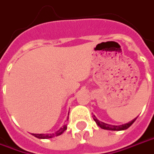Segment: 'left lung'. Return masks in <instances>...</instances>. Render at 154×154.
<instances>
[{
	"instance_id": "8db88e82",
	"label": "left lung",
	"mask_w": 154,
	"mask_h": 154,
	"mask_svg": "<svg viewBox=\"0 0 154 154\" xmlns=\"http://www.w3.org/2000/svg\"><path fill=\"white\" fill-rule=\"evenodd\" d=\"M136 119H137V117L134 118L132 121H131V122H129L128 123L122 124V125H119V126H115V125H110V124L105 123V122H100V121H99V120L97 119V118L95 117V116L94 115V121L96 122V124L99 126L100 128H102V129H105V130H111V131H122V130H126V129H128L129 127L132 126V123L136 121Z\"/></svg>"
}]
</instances>
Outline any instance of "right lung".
I'll return each mask as SVG.
<instances>
[{"instance_id":"add662e5","label":"right lung","mask_w":154,"mask_h":154,"mask_svg":"<svg viewBox=\"0 0 154 154\" xmlns=\"http://www.w3.org/2000/svg\"><path fill=\"white\" fill-rule=\"evenodd\" d=\"M67 120H69V118ZM66 129V124H63V126L59 128L57 132H54V133H47V134H44V133H42V134H35V133H32V135L36 137H38V138H40V139H48V138H52V137H57V136L61 135Z\"/></svg>"}]
</instances>
